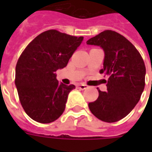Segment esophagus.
Instances as JSON below:
<instances>
[{
	"label": "esophagus",
	"instance_id": "esophagus-1",
	"mask_svg": "<svg viewBox=\"0 0 152 152\" xmlns=\"http://www.w3.org/2000/svg\"><path fill=\"white\" fill-rule=\"evenodd\" d=\"M77 88L81 89V90H84L86 88H88V86L86 85V84H83V83H81V84H78L77 85Z\"/></svg>",
	"mask_w": 152,
	"mask_h": 152
}]
</instances>
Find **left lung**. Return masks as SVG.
Instances as JSON below:
<instances>
[{
    "instance_id": "8db88e82",
    "label": "left lung",
    "mask_w": 152,
    "mask_h": 152,
    "mask_svg": "<svg viewBox=\"0 0 152 152\" xmlns=\"http://www.w3.org/2000/svg\"><path fill=\"white\" fill-rule=\"evenodd\" d=\"M87 44L103 50L100 73L109 76L107 91L98 90L99 97L88 104L89 109L102 121H118L132 111L144 91L146 68L143 58L127 39L110 30L90 39Z\"/></svg>"
}]
</instances>
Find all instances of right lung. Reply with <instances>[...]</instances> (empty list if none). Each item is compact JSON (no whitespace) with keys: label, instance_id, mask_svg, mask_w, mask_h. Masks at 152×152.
I'll list each match as a JSON object with an SVG mask.
<instances>
[{"label":"right lung","instance_id":"obj_1","mask_svg":"<svg viewBox=\"0 0 152 152\" xmlns=\"http://www.w3.org/2000/svg\"><path fill=\"white\" fill-rule=\"evenodd\" d=\"M83 37L49 30L28 44L15 67V87L26 113L38 122L56 121L75 85L59 83L55 72L66 66Z\"/></svg>","mask_w":152,"mask_h":152}]
</instances>
